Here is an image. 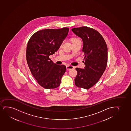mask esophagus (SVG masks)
Returning a JSON list of instances; mask_svg holds the SVG:
<instances>
[{
  "label": "esophagus",
  "instance_id": "obj_1",
  "mask_svg": "<svg viewBox=\"0 0 131 131\" xmlns=\"http://www.w3.org/2000/svg\"><path fill=\"white\" fill-rule=\"evenodd\" d=\"M74 69V67L72 66H66V69L67 70H71V69Z\"/></svg>",
  "mask_w": 131,
  "mask_h": 131
}]
</instances>
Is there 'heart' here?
Returning <instances> with one entry per match:
<instances>
[{"mask_svg": "<svg viewBox=\"0 0 131 131\" xmlns=\"http://www.w3.org/2000/svg\"><path fill=\"white\" fill-rule=\"evenodd\" d=\"M78 41H80V39L78 38H73L72 39V43L73 42H78Z\"/></svg>", "mask_w": 131, "mask_h": 131, "instance_id": "heart-1", "label": "heart"}]
</instances>
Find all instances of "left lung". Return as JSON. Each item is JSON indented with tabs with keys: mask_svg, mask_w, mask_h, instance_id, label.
Returning <instances> with one entry per match:
<instances>
[{
	"mask_svg": "<svg viewBox=\"0 0 131 131\" xmlns=\"http://www.w3.org/2000/svg\"><path fill=\"white\" fill-rule=\"evenodd\" d=\"M72 31L81 38L85 57L84 69L77 68L75 79L77 86L89 89L98 81L105 70L107 61V48L102 35L96 30L86 27L74 28Z\"/></svg>",
	"mask_w": 131,
	"mask_h": 131,
	"instance_id": "1",
	"label": "left lung"
}]
</instances>
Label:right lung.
Masks as SVG:
<instances>
[{
  "label": "right lung",
  "instance_id": "add662e5",
  "mask_svg": "<svg viewBox=\"0 0 131 131\" xmlns=\"http://www.w3.org/2000/svg\"><path fill=\"white\" fill-rule=\"evenodd\" d=\"M69 29H46L37 32L27 43L26 59L32 75L41 86L54 89L60 86L66 66L57 65L49 56L57 51Z\"/></svg>",
  "mask_w": 131,
  "mask_h": 131
}]
</instances>
